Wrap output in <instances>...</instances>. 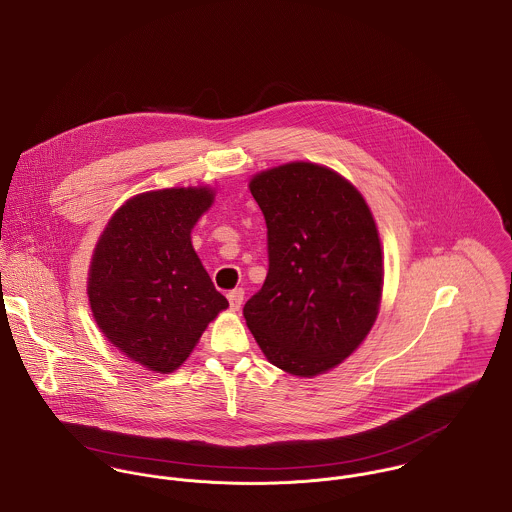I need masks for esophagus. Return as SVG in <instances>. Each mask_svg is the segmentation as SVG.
I'll return each instance as SVG.
<instances>
[{"instance_id": "34e87169", "label": "esophagus", "mask_w": 512, "mask_h": 512, "mask_svg": "<svg viewBox=\"0 0 512 512\" xmlns=\"http://www.w3.org/2000/svg\"><path fill=\"white\" fill-rule=\"evenodd\" d=\"M243 297H245L243 289H233V291L227 295V301H229L231 310H239V308H241V305H243Z\"/></svg>"}]
</instances>
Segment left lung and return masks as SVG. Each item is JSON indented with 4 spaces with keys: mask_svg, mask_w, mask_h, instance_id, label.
Wrapping results in <instances>:
<instances>
[{
    "mask_svg": "<svg viewBox=\"0 0 512 512\" xmlns=\"http://www.w3.org/2000/svg\"><path fill=\"white\" fill-rule=\"evenodd\" d=\"M249 188L267 223L269 271L243 316L271 364L322 374L360 346L378 314L374 217L352 184L310 162L261 172Z\"/></svg>",
    "mask_w": 512,
    "mask_h": 512,
    "instance_id": "left-lung-1",
    "label": "left lung"
}]
</instances>
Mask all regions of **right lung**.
<instances>
[{"label":"right lung","mask_w":512,"mask_h":512,"mask_svg":"<svg viewBox=\"0 0 512 512\" xmlns=\"http://www.w3.org/2000/svg\"><path fill=\"white\" fill-rule=\"evenodd\" d=\"M211 200L207 188L140 194L112 215L93 255L89 301L99 328L154 372L182 366L207 322L229 307L190 237Z\"/></svg>","instance_id":"1"}]
</instances>
